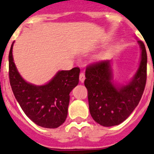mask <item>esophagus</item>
I'll list each match as a JSON object with an SVG mask.
<instances>
[{
  "mask_svg": "<svg viewBox=\"0 0 154 154\" xmlns=\"http://www.w3.org/2000/svg\"><path fill=\"white\" fill-rule=\"evenodd\" d=\"M85 75H84V73H80L79 75V80L81 82H83L84 81H85Z\"/></svg>",
  "mask_w": 154,
  "mask_h": 154,
  "instance_id": "obj_1",
  "label": "esophagus"
}]
</instances>
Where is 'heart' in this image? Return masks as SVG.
<instances>
[{"mask_svg": "<svg viewBox=\"0 0 154 154\" xmlns=\"http://www.w3.org/2000/svg\"><path fill=\"white\" fill-rule=\"evenodd\" d=\"M104 56H105V55L103 54V53H100V54H99V55L96 56V60L97 61L103 60V58H104Z\"/></svg>", "mask_w": 154, "mask_h": 154, "instance_id": "obj_1", "label": "heart"}]
</instances>
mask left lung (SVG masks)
Returning a JSON list of instances; mask_svg holds the SVG:
<instances>
[{
  "label": "left lung",
  "mask_w": 154,
  "mask_h": 154,
  "mask_svg": "<svg viewBox=\"0 0 154 154\" xmlns=\"http://www.w3.org/2000/svg\"><path fill=\"white\" fill-rule=\"evenodd\" d=\"M140 60L134 75L127 82H116L112 60L89 66L85 70V85L88 89L89 112L101 126H116L126 120L140 103L146 81L147 55L145 45L137 41Z\"/></svg>",
  "instance_id": "1"
}]
</instances>
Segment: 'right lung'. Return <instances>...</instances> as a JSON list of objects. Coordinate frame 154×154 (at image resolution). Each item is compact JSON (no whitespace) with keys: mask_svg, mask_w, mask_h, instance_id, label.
I'll return each mask as SVG.
<instances>
[{"mask_svg":"<svg viewBox=\"0 0 154 154\" xmlns=\"http://www.w3.org/2000/svg\"><path fill=\"white\" fill-rule=\"evenodd\" d=\"M12 43L9 52V79L13 93L27 116L35 124L55 129L67 118L69 93L79 84L80 69L58 71L44 85L25 81L14 62Z\"/></svg>","mask_w":154,"mask_h":154,"instance_id":"1","label":"right lung"}]
</instances>
